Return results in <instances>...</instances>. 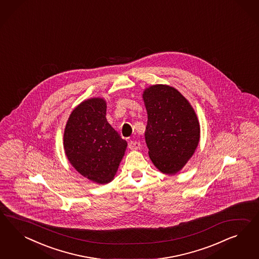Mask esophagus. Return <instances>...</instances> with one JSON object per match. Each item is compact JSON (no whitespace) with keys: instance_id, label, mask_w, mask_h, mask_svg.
Segmentation results:
<instances>
[{"instance_id":"esophagus-1","label":"esophagus","mask_w":259,"mask_h":259,"mask_svg":"<svg viewBox=\"0 0 259 259\" xmlns=\"http://www.w3.org/2000/svg\"><path fill=\"white\" fill-rule=\"evenodd\" d=\"M128 146H129V148L131 150L141 149V143L139 141H130Z\"/></svg>"}]
</instances>
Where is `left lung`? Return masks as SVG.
Listing matches in <instances>:
<instances>
[{"mask_svg": "<svg viewBox=\"0 0 259 259\" xmlns=\"http://www.w3.org/2000/svg\"><path fill=\"white\" fill-rule=\"evenodd\" d=\"M147 111L145 141L150 158L166 175H176L196 152L200 125L188 100L176 88L155 84L144 89Z\"/></svg>", "mask_w": 259, "mask_h": 259, "instance_id": "8db88e82", "label": "left lung"}]
</instances>
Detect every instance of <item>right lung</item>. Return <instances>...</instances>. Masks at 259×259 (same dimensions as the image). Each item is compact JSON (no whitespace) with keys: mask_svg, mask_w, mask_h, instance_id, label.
Instances as JSON below:
<instances>
[{"mask_svg":"<svg viewBox=\"0 0 259 259\" xmlns=\"http://www.w3.org/2000/svg\"><path fill=\"white\" fill-rule=\"evenodd\" d=\"M106 101L91 98L71 112L63 133L64 153L81 176L98 184L114 180L127 142L106 119Z\"/></svg>","mask_w":259,"mask_h":259,"instance_id":"right-lung-1","label":"right lung"}]
</instances>
